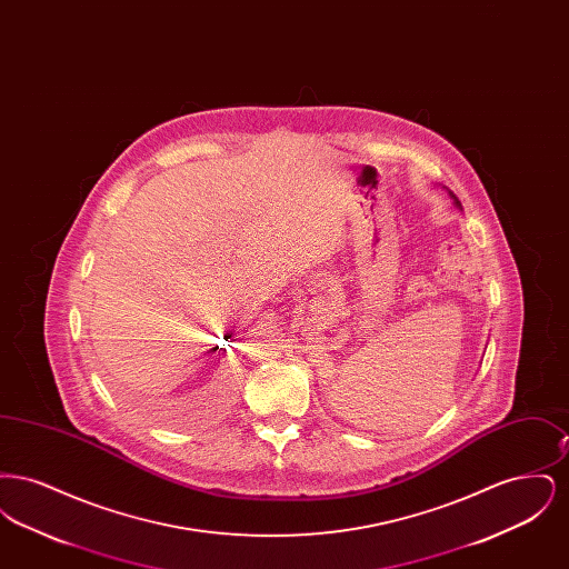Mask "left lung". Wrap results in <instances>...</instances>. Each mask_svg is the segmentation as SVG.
<instances>
[{
    "instance_id": "8db88e82",
    "label": "left lung",
    "mask_w": 569,
    "mask_h": 569,
    "mask_svg": "<svg viewBox=\"0 0 569 569\" xmlns=\"http://www.w3.org/2000/svg\"><path fill=\"white\" fill-rule=\"evenodd\" d=\"M450 196H452V198H455V200H457V196H455V193H452V191H450ZM457 204H459V200H457Z\"/></svg>"
}]
</instances>
